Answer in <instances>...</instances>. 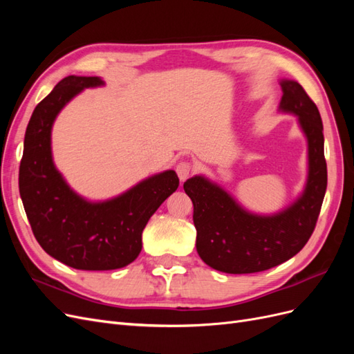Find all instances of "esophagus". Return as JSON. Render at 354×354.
<instances>
[{"label":"esophagus","instance_id":"1","mask_svg":"<svg viewBox=\"0 0 354 354\" xmlns=\"http://www.w3.org/2000/svg\"><path fill=\"white\" fill-rule=\"evenodd\" d=\"M176 171H177L178 178H180L181 181H185V180H187V178L192 176V173H194V171H195V165L192 164L190 160H181V162L177 164Z\"/></svg>","mask_w":354,"mask_h":354}]
</instances>
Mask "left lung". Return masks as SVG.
Segmentation results:
<instances>
[{"label": "left lung", "instance_id": "left-lung-1", "mask_svg": "<svg viewBox=\"0 0 354 354\" xmlns=\"http://www.w3.org/2000/svg\"><path fill=\"white\" fill-rule=\"evenodd\" d=\"M281 85V109L298 116L308 142V178L297 202L263 217L246 212L227 192L201 176L183 185L194 202L198 254L224 273H257L292 259L312 236L322 208L328 183L322 118L298 82L282 81Z\"/></svg>", "mask_w": 354, "mask_h": 354}]
</instances>
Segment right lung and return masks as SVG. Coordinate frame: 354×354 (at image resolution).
<instances>
[{
    "label": "right lung",
    "mask_w": 354,
    "mask_h": 354,
    "mask_svg": "<svg viewBox=\"0 0 354 354\" xmlns=\"http://www.w3.org/2000/svg\"><path fill=\"white\" fill-rule=\"evenodd\" d=\"M99 77L63 78L32 113L19 168V190L34 236L47 254L78 270H113L142 251V232L176 189L169 169L146 178L121 196L91 203L69 189L51 159V125L72 97L97 87Z\"/></svg>",
    "instance_id": "1"
}]
</instances>
